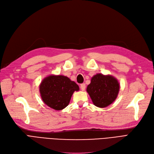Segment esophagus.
I'll list each match as a JSON object with an SVG mask.
<instances>
[{
	"label": "esophagus",
	"mask_w": 154,
	"mask_h": 154,
	"mask_svg": "<svg viewBox=\"0 0 154 154\" xmlns=\"http://www.w3.org/2000/svg\"><path fill=\"white\" fill-rule=\"evenodd\" d=\"M85 88H86V84L84 83H82L81 84V89L82 91H84Z\"/></svg>",
	"instance_id": "1"
}]
</instances>
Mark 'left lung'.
Segmentation results:
<instances>
[{
  "instance_id": "obj_1",
  "label": "left lung",
  "mask_w": 154,
  "mask_h": 154,
  "mask_svg": "<svg viewBox=\"0 0 154 154\" xmlns=\"http://www.w3.org/2000/svg\"><path fill=\"white\" fill-rule=\"evenodd\" d=\"M120 89L117 79L110 75L97 73L91 80L86 91L93 104L99 108H105L114 101Z\"/></svg>"
}]
</instances>
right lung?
<instances>
[{"label": "right lung", "mask_w": 154, "mask_h": 154, "mask_svg": "<svg viewBox=\"0 0 154 154\" xmlns=\"http://www.w3.org/2000/svg\"><path fill=\"white\" fill-rule=\"evenodd\" d=\"M78 85L64 75H50L45 77L39 86V91L44 103L56 110H63L70 103L74 91H78Z\"/></svg>", "instance_id": "right-lung-1"}]
</instances>
